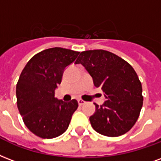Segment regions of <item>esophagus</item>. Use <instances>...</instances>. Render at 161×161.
<instances>
[{"label":"esophagus","instance_id":"34e87169","mask_svg":"<svg viewBox=\"0 0 161 161\" xmlns=\"http://www.w3.org/2000/svg\"><path fill=\"white\" fill-rule=\"evenodd\" d=\"M78 105H84V104H85V101H84V100H81V99H79V100H78Z\"/></svg>","mask_w":161,"mask_h":161}]
</instances>
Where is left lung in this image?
<instances>
[{
	"label": "left lung",
	"instance_id": "8db88e82",
	"mask_svg": "<svg viewBox=\"0 0 161 161\" xmlns=\"http://www.w3.org/2000/svg\"><path fill=\"white\" fill-rule=\"evenodd\" d=\"M75 63L85 67L106 99L102 105L94 104L95 112L89 117L92 127L107 137L128 132L138 120L143 100L142 84L132 66L104 50L83 51Z\"/></svg>",
	"mask_w": 161,
	"mask_h": 161
}]
</instances>
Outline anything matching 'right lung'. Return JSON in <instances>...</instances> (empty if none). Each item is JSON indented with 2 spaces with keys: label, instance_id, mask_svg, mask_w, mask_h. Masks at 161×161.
Instances as JSON below:
<instances>
[{
  "label": "right lung",
  "instance_id": "obj_1",
  "mask_svg": "<svg viewBox=\"0 0 161 161\" xmlns=\"http://www.w3.org/2000/svg\"><path fill=\"white\" fill-rule=\"evenodd\" d=\"M80 52L61 47L47 49L32 57L21 72L17 83V104L23 121L34 134L53 138L66 132L76 100L65 102L55 97L65 68Z\"/></svg>",
  "mask_w": 161,
  "mask_h": 161
}]
</instances>
